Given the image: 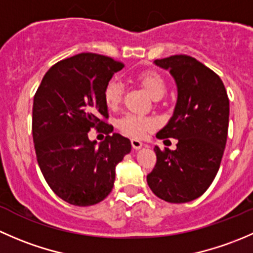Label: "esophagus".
Here are the masks:
<instances>
[{
	"label": "esophagus",
	"instance_id": "esophagus-1",
	"mask_svg": "<svg viewBox=\"0 0 253 253\" xmlns=\"http://www.w3.org/2000/svg\"><path fill=\"white\" fill-rule=\"evenodd\" d=\"M131 144H132V147H133V149H136V150L141 149V148L143 147V143L136 138L131 139Z\"/></svg>",
	"mask_w": 253,
	"mask_h": 253
}]
</instances>
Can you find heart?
Segmentation results:
<instances>
[{
    "label": "heart",
    "mask_w": 253,
    "mask_h": 253,
    "mask_svg": "<svg viewBox=\"0 0 253 253\" xmlns=\"http://www.w3.org/2000/svg\"><path fill=\"white\" fill-rule=\"evenodd\" d=\"M138 81L153 99H160L167 91V84H165L164 78L157 72H153V71L143 72L138 76ZM122 93H124V85H122L121 81L116 77L111 78L104 88V101H105L106 106L109 109L117 108L119 104L121 103ZM117 126L124 133L139 138V137L144 136L147 132L152 131L154 127V121L150 117L128 114L117 122Z\"/></svg>",
    "instance_id": "b5f03b06"
}]
</instances>
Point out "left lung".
<instances>
[{"label": "left lung", "instance_id": "left-lung-1", "mask_svg": "<svg viewBox=\"0 0 253 253\" xmlns=\"http://www.w3.org/2000/svg\"><path fill=\"white\" fill-rule=\"evenodd\" d=\"M154 65L169 71L177 88L174 114L157 137L177 139V148L160 150L155 145L157 164L147 182L167 202H191L206 192L220 167L228 137V94L220 77L191 56H170Z\"/></svg>", "mask_w": 253, "mask_h": 253}]
</instances>
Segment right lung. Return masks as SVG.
Masks as SVG:
<instances>
[{"mask_svg":"<svg viewBox=\"0 0 253 253\" xmlns=\"http://www.w3.org/2000/svg\"><path fill=\"white\" fill-rule=\"evenodd\" d=\"M124 63L83 52L47 71L34 96L33 141L38 164L51 190L73 206L101 202L114 187L115 168L131 152L119 133L96 144L90 128L111 132L104 88Z\"/></svg>","mask_w":253,"mask_h":253,"instance_id":"obj_1","label":"right lung"}]
</instances>
